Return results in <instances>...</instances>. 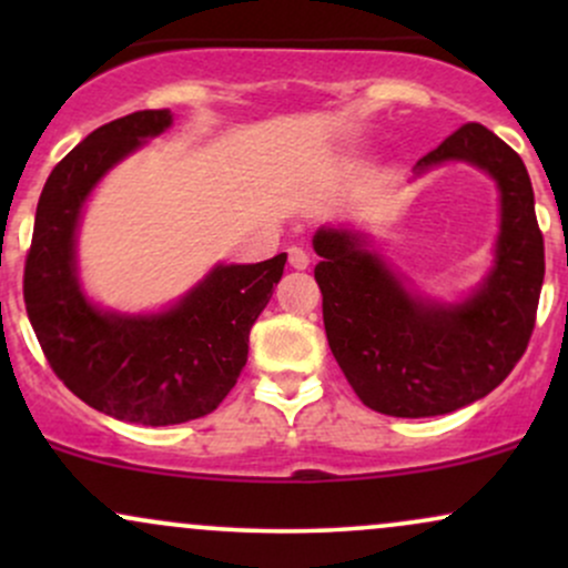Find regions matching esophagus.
I'll return each instance as SVG.
<instances>
[{"label":"esophagus","mask_w":568,"mask_h":568,"mask_svg":"<svg viewBox=\"0 0 568 568\" xmlns=\"http://www.w3.org/2000/svg\"><path fill=\"white\" fill-rule=\"evenodd\" d=\"M288 264L293 270H306L310 266V253L302 251V247H288Z\"/></svg>","instance_id":"1"}]
</instances>
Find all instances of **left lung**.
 Here are the masks:
<instances>
[{"label": "left lung", "instance_id": "8db88e82", "mask_svg": "<svg viewBox=\"0 0 568 568\" xmlns=\"http://www.w3.org/2000/svg\"><path fill=\"white\" fill-rule=\"evenodd\" d=\"M446 160L484 168L501 192L497 266L470 302H419L347 232L312 240L331 352L355 395L387 416H440L480 400L524 357L537 323L545 240L524 160L478 122L454 130L416 171Z\"/></svg>", "mask_w": 568, "mask_h": 568}]
</instances>
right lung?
<instances>
[{
	"label": "right lung",
	"mask_w": 568,
	"mask_h": 568,
	"mask_svg": "<svg viewBox=\"0 0 568 568\" xmlns=\"http://www.w3.org/2000/svg\"><path fill=\"white\" fill-rule=\"evenodd\" d=\"M171 125L168 109L106 122L50 173L26 253L23 302L55 376L114 419L165 427L219 408L247 361V334L283 277L285 253L216 266L179 306L154 317L103 315L74 275L82 202L114 162Z\"/></svg>",
	"instance_id": "obj_1"
}]
</instances>
